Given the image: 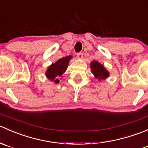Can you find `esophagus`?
<instances>
[{
    "mask_svg": "<svg viewBox=\"0 0 148 148\" xmlns=\"http://www.w3.org/2000/svg\"><path fill=\"white\" fill-rule=\"evenodd\" d=\"M77 56L78 59H82L83 58V53L82 52H79V53H77Z\"/></svg>",
    "mask_w": 148,
    "mask_h": 148,
    "instance_id": "obj_1",
    "label": "esophagus"
}]
</instances>
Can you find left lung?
<instances>
[{"instance_id": "obj_1", "label": "left lung", "mask_w": 148, "mask_h": 148, "mask_svg": "<svg viewBox=\"0 0 148 148\" xmlns=\"http://www.w3.org/2000/svg\"><path fill=\"white\" fill-rule=\"evenodd\" d=\"M91 69L92 74L97 79H104L109 77V73L102 64L97 62H92L91 63Z\"/></svg>"}]
</instances>
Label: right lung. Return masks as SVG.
<instances>
[{
	"label": "right lung",
	"mask_w": 148,
	"mask_h": 148,
	"mask_svg": "<svg viewBox=\"0 0 148 148\" xmlns=\"http://www.w3.org/2000/svg\"><path fill=\"white\" fill-rule=\"evenodd\" d=\"M71 58V56H66L58 60L55 64L51 65L46 71V77L50 80L54 82L55 83H59V80L58 79H55V77H62L63 73H64V71L66 70L69 64V61Z\"/></svg>",
	"instance_id": "add662e5"
}]
</instances>
